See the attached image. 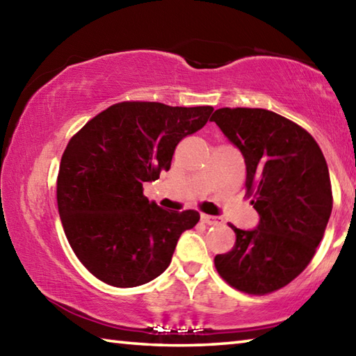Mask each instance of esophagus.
<instances>
[{"label": "esophagus", "instance_id": "1", "mask_svg": "<svg viewBox=\"0 0 356 356\" xmlns=\"http://www.w3.org/2000/svg\"><path fill=\"white\" fill-rule=\"evenodd\" d=\"M201 220L206 222V225H210V226H213V225H220L221 222V220L218 218V216H213V215H201Z\"/></svg>", "mask_w": 356, "mask_h": 356}]
</instances>
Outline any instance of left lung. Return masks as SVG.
<instances>
[{
  "instance_id": "1",
  "label": "left lung",
  "mask_w": 356,
  "mask_h": 356,
  "mask_svg": "<svg viewBox=\"0 0 356 356\" xmlns=\"http://www.w3.org/2000/svg\"><path fill=\"white\" fill-rule=\"evenodd\" d=\"M243 155L246 190L259 213L254 229H238L236 245L215 256L222 280L264 295L289 284L311 262L333 209L327 161L308 131L262 108H220L212 118Z\"/></svg>"
}]
</instances>
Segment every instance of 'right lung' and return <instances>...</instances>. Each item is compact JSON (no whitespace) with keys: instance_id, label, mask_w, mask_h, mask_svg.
<instances>
[{"instance_id":"obj_1","label":"right lung","mask_w":356,"mask_h":356,"mask_svg":"<svg viewBox=\"0 0 356 356\" xmlns=\"http://www.w3.org/2000/svg\"><path fill=\"white\" fill-rule=\"evenodd\" d=\"M212 106L122 102L97 114L65 147L58 209L72 250L95 278L136 287L168 268L196 210H165L143 184L171 168L179 141L207 124Z\"/></svg>"}]
</instances>
